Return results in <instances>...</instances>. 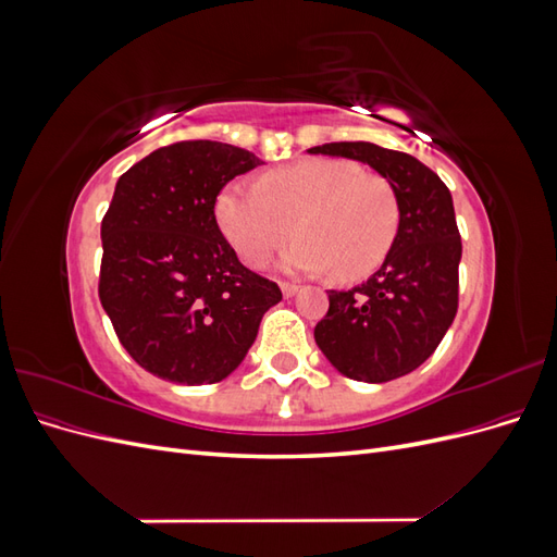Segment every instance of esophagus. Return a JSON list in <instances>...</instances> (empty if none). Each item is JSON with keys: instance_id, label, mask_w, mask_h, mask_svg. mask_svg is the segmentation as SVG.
Masks as SVG:
<instances>
[{"instance_id": "esophagus-1", "label": "esophagus", "mask_w": 557, "mask_h": 557, "mask_svg": "<svg viewBox=\"0 0 557 557\" xmlns=\"http://www.w3.org/2000/svg\"><path fill=\"white\" fill-rule=\"evenodd\" d=\"M281 290H283L285 297H293V295H297L299 285H295V283H281Z\"/></svg>"}]
</instances>
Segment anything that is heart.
Here are the masks:
<instances>
[{
	"label": "heart",
	"mask_w": 557,
	"mask_h": 557,
	"mask_svg": "<svg viewBox=\"0 0 557 557\" xmlns=\"http://www.w3.org/2000/svg\"><path fill=\"white\" fill-rule=\"evenodd\" d=\"M399 199L383 176L342 158H309L260 176L232 181L215 197V221L237 256L264 267L301 234L283 267L295 274L332 269L360 281L387 260L399 232Z\"/></svg>",
	"instance_id": "b5f03b06"
}]
</instances>
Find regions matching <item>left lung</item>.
<instances>
[{
  "label": "left lung",
  "mask_w": 557,
  "mask_h": 557,
  "mask_svg": "<svg viewBox=\"0 0 557 557\" xmlns=\"http://www.w3.org/2000/svg\"><path fill=\"white\" fill-rule=\"evenodd\" d=\"M309 153L360 160L397 193L401 218L391 256L362 285L330 290V309L313 336L352 381L399 379L432 356L458 313L462 242L453 197L430 166L399 150L336 141Z\"/></svg>",
  "instance_id": "left-lung-1"
}]
</instances>
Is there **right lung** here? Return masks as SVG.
I'll return each mask as SVG.
<instances>
[{
	"label": "right lung",
	"instance_id": "1",
	"mask_svg": "<svg viewBox=\"0 0 557 557\" xmlns=\"http://www.w3.org/2000/svg\"><path fill=\"white\" fill-rule=\"evenodd\" d=\"M258 164L237 146L178 141L115 183L102 221L99 301L132 360L158 379L223 381L283 297L239 262L213 213L225 185Z\"/></svg>",
	"mask_w": 557,
	"mask_h": 557
}]
</instances>
